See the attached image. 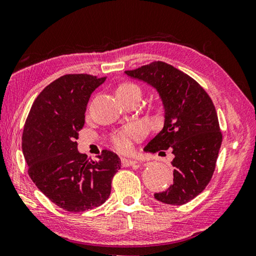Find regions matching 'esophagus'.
I'll return each mask as SVG.
<instances>
[{
  "instance_id": "esophagus-1",
  "label": "esophagus",
  "mask_w": 256,
  "mask_h": 256,
  "mask_svg": "<svg viewBox=\"0 0 256 256\" xmlns=\"http://www.w3.org/2000/svg\"><path fill=\"white\" fill-rule=\"evenodd\" d=\"M120 164H122L123 166H136L138 162L134 160H130V159H125V158H122V159H120Z\"/></svg>"
}]
</instances>
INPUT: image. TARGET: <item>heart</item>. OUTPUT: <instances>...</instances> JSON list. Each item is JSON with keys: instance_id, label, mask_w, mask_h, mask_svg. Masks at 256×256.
<instances>
[{"instance_id": "obj_1", "label": "heart", "mask_w": 256, "mask_h": 256, "mask_svg": "<svg viewBox=\"0 0 256 256\" xmlns=\"http://www.w3.org/2000/svg\"><path fill=\"white\" fill-rule=\"evenodd\" d=\"M116 92H118V97H126L136 94V92H140L141 94V88L132 82H125L118 85ZM146 128L143 124L132 123L112 133L110 140L116 150L125 153L131 150L133 142L140 140V138L146 136Z\"/></svg>"}]
</instances>
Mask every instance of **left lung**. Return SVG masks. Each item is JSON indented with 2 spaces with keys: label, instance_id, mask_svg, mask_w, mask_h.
I'll list each match as a JSON object with an SVG mask.
<instances>
[{
  "label": "left lung",
  "instance_id": "obj_1",
  "mask_svg": "<svg viewBox=\"0 0 256 256\" xmlns=\"http://www.w3.org/2000/svg\"><path fill=\"white\" fill-rule=\"evenodd\" d=\"M125 74L156 87L164 105V126L144 150L172 151L174 184L154 197L184 205L207 187L216 168L222 134L215 105L194 78L166 62H152Z\"/></svg>",
  "mask_w": 256,
  "mask_h": 256
}]
</instances>
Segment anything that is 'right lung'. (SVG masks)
<instances>
[{
    "instance_id": "1",
    "label": "right lung",
    "mask_w": 256,
    "mask_h": 256,
    "mask_svg": "<svg viewBox=\"0 0 256 256\" xmlns=\"http://www.w3.org/2000/svg\"><path fill=\"white\" fill-rule=\"evenodd\" d=\"M106 77L67 74L36 97L22 134L28 174L44 196L67 212H80L104 204L120 169L116 153L103 150L92 160L77 150L90 94Z\"/></svg>"
}]
</instances>
